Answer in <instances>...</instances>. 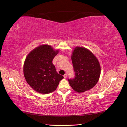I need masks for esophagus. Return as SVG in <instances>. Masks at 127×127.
I'll list each match as a JSON object with an SVG mask.
<instances>
[{"label":"esophagus","mask_w":127,"mask_h":127,"mask_svg":"<svg viewBox=\"0 0 127 127\" xmlns=\"http://www.w3.org/2000/svg\"><path fill=\"white\" fill-rule=\"evenodd\" d=\"M64 78H66L67 77V75L66 74H64Z\"/></svg>","instance_id":"1"}]
</instances>
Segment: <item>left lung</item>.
I'll return each mask as SVG.
<instances>
[{"instance_id": "left-lung-1", "label": "left lung", "mask_w": 127, "mask_h": 127, "mask_svg": "<svg viewBox=\"0 0 127 127\" xmlns=\"http://www.w3.org/2000/svg\"><path fill=\"white\" fill-rule=\"evenodd\" d=\"M71 60L75 76L68 79L70 86L78 93L91 90L97 84L100 76L98 59L88 49L76 47L72 52Z\"/></svg>"}]
</instances>
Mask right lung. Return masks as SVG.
<instances>
[{
	"label": "right lung",
	"instance_id": "1",
	"mask_svg": "<svg viewBox=\"0 0 127 127\" xmlns=\"http://www.w3.org/2000/svg\"><path fill=\"white\" fill-rule=\"evenodd\" d=\"M59 50L43 44L31 51L24 61L23 72L27 83L36 92L48 94L55 91L64 77L58 74L52 60Z\"/></svg>",
	"mask_w": 127,
	"mask_h": 127
}]
</instances>
